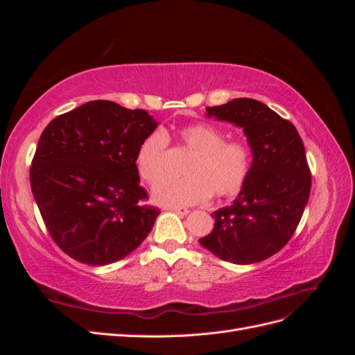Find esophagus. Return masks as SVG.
Returning <instances> with one entry per match:
<instances>
[{"instance_id":"1","label":"esophagus","mask_w":355,"mask_h":355,"mask_svg":"<svg viewBox=\"0 0 355 355\" xmlns=\"http://www.w3.org/2000/svg\"><path fill=\"white\" fill-rule=\"evenodd\" d=\"M166 210H170V211H175L178 214H180V216H187V214L189 213V210L187 207H173V206H167Z\"/></svg>"}]
</instances>
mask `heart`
Returning <instances> with one entry per match:
<instances>
[{
    "mask_svg": "<svg viewBox=\"0 0 355 355\" xmlns=\"http://www.w3.org/2000/svg\"><path fill=\"white\" fill-rule=\"evenodd\" d=\"M220 128L207 123L182 125L175 132L176 142L192 154L184 167L185 178L157 182L167 171L170 136L149 133L139 145L135 166L137 175L155 185L154 198L164 206L184 207L216 198H228L243 189L250 173V146L239 139H225Z\"/></svg>",
    "mask_w": 355,
    "mask_h": 355,
    "instance_id": "1",
    "label": "heart"
}]
</instances>
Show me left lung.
<instances>
[{
	"label": "left lung",
	"mask_w": 355,
	"mask_h": 355,
	"mask_svg": "<svg viewBox=\"0 0 355 355\" xmlns=\"http://www.w3.org/2000/svg\"><path fill=\"white\" fill-rule=\"evenodd\" d=\"M209 116L247 136L253 163L239 197L213 211L214 228L200 244L219 259L247 265L268 259L292 239L311 191V170L296 127L259 101L207 106Z\"/></svg>",
	"instance_id": "left-lung-1"
}]
</instances>
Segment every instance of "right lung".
I'll list each match as a JSON object with an SVG mask.
<instances>
[{
	"label": "right lung",
	"mask_w": 355,
	"mask_h": 355,
	"mask_svg": "<svg viewBox=\"0 0 355 355\" xmlns=\"http://www.w3.org/2000/svg\"><path fill=\"white\" fill-rule=\"evenodd\" d=\"M158 123L144 110L92 101L51 120L29 170L50 237L72 259L108 265L137 249L161 213L145 204L135 157Z\"/></svg>",
	"instance_id": "right-lung-1"
}]
</instances>
